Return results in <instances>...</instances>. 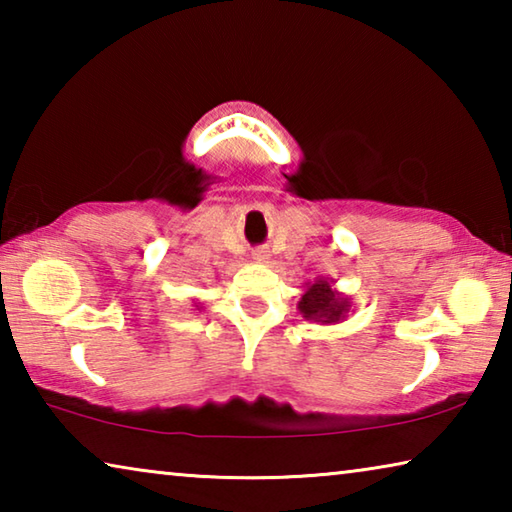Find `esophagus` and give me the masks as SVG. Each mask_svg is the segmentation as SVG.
Listing matches in <instances>:
<instances>
[{
    "label": "esophagus",
    "instance_id": "esophagus-1",
    "mask_svg": "<svg viewBox=\"0 0 512 512\" xmlns=\"http://www.w3.org/2000/svg\"><path fill=\"white\" fill-rule=\"evenodd\" d=\"M268 257H271V255H268V250H266V248H257L255 253H253V259H255L257 264H266V262H268Z\"/></svg>",
    "mask_w": 512,
    "mask_h": 512
}]
</instances>
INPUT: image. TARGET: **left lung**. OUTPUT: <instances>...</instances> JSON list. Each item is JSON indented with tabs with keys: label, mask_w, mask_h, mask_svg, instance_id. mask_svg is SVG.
<instances>
[{
	"label": "left lung",
	"mask_w": 512,
	"mask_h": 512,
	"mask_svg": "<svg viewBox=\"0 0 512 512\" xmlns=\"http://www.w3.org/2000/svg\"><path fill=\"white\" fill-rule=\"evenodd\" d=\"M298 311L305 320L318 325L343 323L352 311V302L341 291H336L334 280L316 277L314 282L305 284V293L298 300Z\"/></svg>",
	"instance_id": "1"
}]
</instances>
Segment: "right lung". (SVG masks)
Masks as SVG:
<instances>
[{
    "instance_id": "obj_1",
    "label": "right lung",
    "mask_w": 512,
    "mask_h": 512,
    "mask_svg": "<svg viewBox=\"0 0 512 512\" xmlns=\"http://www.w3.org/2000/svg\"><path fill=\"white\" fill-rule=\"evenodd\" d=\"M194 307H196L198 311H201V309H203V307H201V302H194Z\"/></svg>"
}]
</instances>
